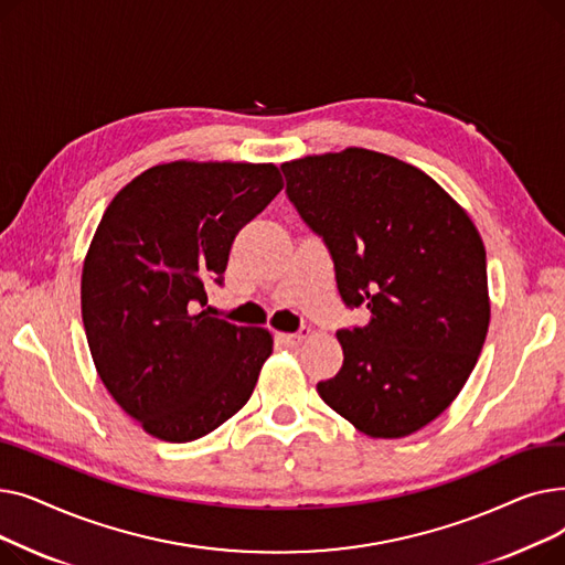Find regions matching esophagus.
I'll use <instances>...</instances> for the list:
<instances>
[{"label": "esophagus", "instance_id": "esophagus-1", "mask_svg": "<svg viewBox=\"0 0 565 565\" xmlns=\"http://www.w3.org/2000/svg\"><path fill=\"white\" fill-rule=\"evenodd\" d=\"M307 337H309V330H300V332H295V334H279V339L284 343H288V345H300L302 341H307Z\"/></svg>", "mask_w": 565, "mask_h": 565}]
</instances>
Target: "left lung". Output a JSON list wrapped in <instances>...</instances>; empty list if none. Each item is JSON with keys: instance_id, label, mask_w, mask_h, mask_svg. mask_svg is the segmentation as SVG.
<instances>
[{"instance_id": "obj_1", "label": "left lung", "mask_w": 565, "mask_h": 565, "mask_svg": "<svg viewBox=\"0 0 565 565\" xmlns=\"http://www.w3.org/2000/svg\"><path fill=\"white\" fill-rule=\"evenodd\" d=\"M286 194L334 260L364 328L337 332L341 371L318 394L371 437L417 433L477 366L488 322L481 235L430 175L392 156L345 148L281 164Z\"/></svg>"}]
</instances>
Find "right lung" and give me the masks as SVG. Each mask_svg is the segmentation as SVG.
Returning a JSON list of instances; mask_svg holds the SVG:
<instances>
[{"instance_id":"1","label":"right lung","mask_w":565,"mask_h":565,"mask_svg":"<svg viewBox=\"0 0 565 565\" xmlns=\"http://www.w3.org/2000/svg\"><path fill=\"white\" fill-rule=\"evenodd\" d=\"M284 188L275 164L169 162L118 192L82 270V320L107 392L141 428L192 441L241 409L273 337L207 316L237 231Z\"/></svg>"}]
</instances>
